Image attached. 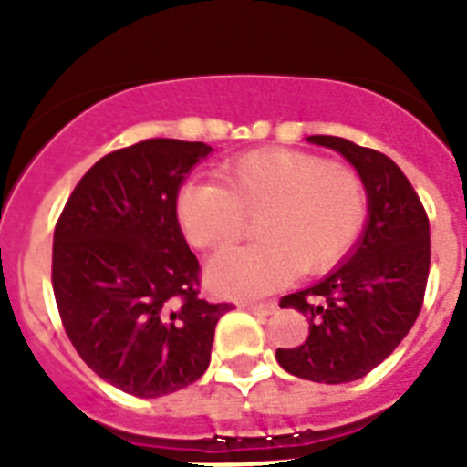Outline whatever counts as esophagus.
<instances>
[{
    "mask_svg": "<svg viewBox=\"0 0 467 467\" xmlns=\"http://www.w3.org/2000/svg\"><path fill=\"white\" fill-rule=\"evenodd\" d=\"M240 307L242 310L254 312V315H274L278 310L274 300H266V303H249V300H244V303H240Z\"/></svg>",
    "mask_w": 467,
    "mask_h": 467,
    "instance_id": "esophagus-1",
    "label": "esophagus"
}]
</instances>
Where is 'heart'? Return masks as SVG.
Returning a JSON list of instances; mask_svg holds the SVG:
<instances>
[{
    "mask_svg": "<svg viewBox=\"0 0 467 467\" xmlns=\"http://www.w3.org/2000/svg\"><path fill=\"white\" fill-rule=\"evenodd\" d=\"M225 186L186 182L176 193V220L198 249H223L259 218L264 244L223 252L208 281L223 296L254 298L288 284L298 269L322 274L344 259L368 220V191L354 169L315 152L254 150L220 167Z\"/></svg>",
    "mask_w": 467,
    "mask_h": 467,
    "instance_id": "1",
    "label": "heart"
}]
</instances>
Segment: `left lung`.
Returning a JSON list of instances; mask_svg holds the SVG:
<instances>
[{
    "instance_id": "obj_1",
    "label": "left lung",
    "mask_w": 467,
    "mask_h": 467,
    "mask_svg": "<svg viewBox=\"0 0 467 467\" xmlns=\"http://www.w3.org/2000/svg\"><path fill=\"white\" fill-rule=\"evenodd\" d=\"M315 145L347 157L368 191V223L344 264L306 291L281 298L303 312L307 339L276 361L312 383H348L383 363L412 329L429 278V218L402 169L383 152L334 135Z\"/></svg>"
}]
</instances>
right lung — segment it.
<instances>
[{
	"mask_svg": "<svg viewBox=\"0 0 467 467\" xmlns=\"http://www.w3.org/2000/svg\"><path fill=\"white\" fill-rule=\"evenodd\" d=\"M205 142H135L101 157L67 198L53 237V291L82 361L135 398L196 383L230 303L198 296L201 266L176 193Z\"/></svg>",
	"mask_w": 467,
	"mask_h": 467,
	"instance_id": "add662e5",
	"label": "right lung"
}]
</instances>
